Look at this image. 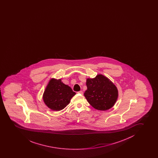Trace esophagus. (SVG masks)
<instances>
[{"label":"esophagus","instance_id":"1","mask_svg":"<svg viewBox=\"0 0 158 158\" xmlns=\"http://www.w3.org/2000/svg\"><path fill=\"white\" fill-rule=\"evenodd\" d=\"M77 93H78V94H83V92H82V91H80L78 92Z\"/></svg>","mask_w":158,"mask_h":158}]
</instances>
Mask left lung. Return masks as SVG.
<instances>
[{"label":"left lung","mask_w":158,"mask_h":158,"mask_svg":"<svg viewBox=\"0 0 158 158\" xmlns=\"http://www.w3.org/2000/svg\"><path fill=\"white\" fill-rule=\"evenodd\" d=\"M86 86L84 96L93 108L106 111L114 106L118 99V91L109 78L98 74L95 78H87Z\"/></svg>","instance_id":"obj_1"}]
</instances>
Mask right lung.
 <instances>
[{"label": "right lung", "instance_id": "obj_1", "mask_svg": "<svg viewBox=\"0 0 158 158\" xmlns=\"http://www.w3.org/2000/svg\"><path fill=\"white\" fill-rule=\"evenodd\" d=\"M76 94L69 85L62 82L61 79L52 78L44 89L42 97L48 108L53 111H60L70 103L71 98Z\"/></svg>", "mask_w": 158, "mask_h": 158}]
</instances>
